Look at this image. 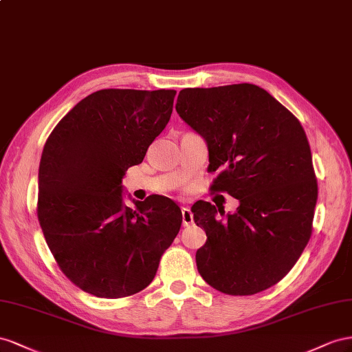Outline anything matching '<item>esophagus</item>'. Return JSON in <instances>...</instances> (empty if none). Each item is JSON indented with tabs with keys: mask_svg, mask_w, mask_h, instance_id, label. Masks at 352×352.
<instances>
[{
	"mask_svg": "<svg viewBox=\"0 0 352 352\" xmlns=\"http://www.w3.org/2000/svg\"><path fill=\"white\" fill-rule=\"evenodd\" d=\"M182 214H183V226L184 227H190L193 224V214L192 210H190L188 208H183L182 209Z\"/></svg>",
	"mask_w": 352,
	"mask_h": 352,
	"instance_id": "obj_1",
	"label": "esophagus"
}]
</instances>
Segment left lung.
<instances>
[{"label":"left lung","mask_w":352,"mask_h":352,"mask_svg":"<svg viewBox=\"0 0 352 352\" xmlns=\"http://www.w3.org/2000/svg\"><path fill=\"white\" fill-rule=\"evenodd\" d=\"M175 109L208 144V169L218 170L210 188L239 200L223 219L219 206H192L208 237L199 274L227 295L263 292L292 270L313 232L318 190L304 128L254 84L186 88Z\"/></svg>","instance_id":"1"}]
</instances>
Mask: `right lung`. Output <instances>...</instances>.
<instances>
[{"label": "right lung", "mask_w": 352, "mask_h": 352, "mask_svg": "<svg viewBox=\"0 0 352 352\" xmlns=\"http://www.w3.org/2000/svg\"><path fill=\"white\" fill-rule=\"evenodd\" d=\"M175 89H100L60 120L43 150L38 219L65 276L116 299L147 287L183 223L165 196L124 202L122 178L143 162L173 113Z\"/></svg>", "instance_id": "right-lung-1"}]
</instances>
